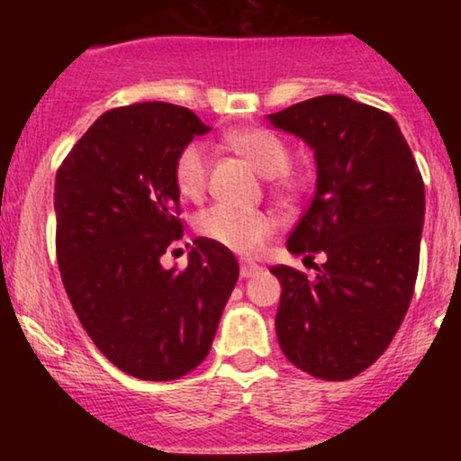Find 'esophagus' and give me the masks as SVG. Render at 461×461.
I'll return each instance as SVG.
<instances>
[{"label": "esophagus", "mask_w": 461, "mask_h": 461, "mask_svg": "<svg viewBox=\"0 0 461 461\" xmlns=\"http://www.w3.org/2000/svg\"><path fill=\"white\" fill-rule=\"evenodd\" d=\"M258 273H260V267H258V264L240 262V277L249 279V277H253V275H258Z\"/></svg>", "instance_id": "esophagus-1"}]
</instances>
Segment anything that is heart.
<instances>
[{"label": "heart", "mask_w": 461, "mask_h": 461, "mask_svg": "<svg viewBox=\"0 0 461 461\" xmlns=\"http://www.w3.org/2000/svg\"><path fill=\"white\" fill-rule=\"evenodd\" d=\"M231 145L240 149L256 164L258 171L267 177L284 176L288 171L290 153L285 145L271 131L249 128L238 130L230 136ZM210 149L205 142L193 140L177 153L176 184L177 190L188 199H199L208 186ZM277 227L271 212L245 210L230 203H214L197 216L199 234L208 240L223 245L242 256H253L264 247Z\"/></svg>", "instance_id": "obj_1"}]
</instances>
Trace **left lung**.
<instances>
[{"label": "left lung", "mask_w": 461, "mask_h": 461, "mask_svg": "<svg viewBox=\"0 0 461 461\" xmlns=\"http://www.w3.org/2000/svg\"><path fill=\"white\" fill-rule=\"evenodd\" d=\"M314 151L316 190L288 251L316 279L273 267L282 284L275 330L284 356L312 377L345 382L393 342L410 308L425 223V184L399 123L345 95L267 116Z\"/></svg>", "instance_id": "obj_1"}]
</instances>
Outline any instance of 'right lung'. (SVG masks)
I'll list each match as a JSON object with an SVG mask.
<instances>
[{"label":"right lung","instance_id":"obj_1","mask_svg":"<svg viewBox=\"0 0 461 461\" xmlns=\"http://www.w3.org/2000/svg\"><path fill=\"white\" fill-rule=\"evenodd\" d=\"M210 128L182 105L108 110L58 168L56 256L79 322L116 368L171 382L203 362L238 282L223 245L197 238L184 271L160 258L182 238L177 153Z\"/></svg>","mask_w":461,"mask_h":461}]
</instances>
